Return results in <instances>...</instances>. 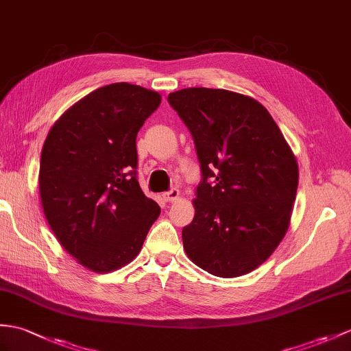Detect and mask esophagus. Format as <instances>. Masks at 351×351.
<instances>
[{"label":"esophagus","mask_w":351,"mask_h":351,"mask_svg":"<svg viewBox=\"0 0 351 351\" xmlns=\"http://www.w3.org/2000/svg\"><path fill=\"white\" fill-rule=\"evenodd\" d=\"M178 197H179V191L176 189H172L170 191L162 194V199H165V202H175Z\"/></svg>","instance_id":"1"}]
</instances>
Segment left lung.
<instances>
[{
	"label": "left lung",
	"instance_id": "obj_1",
	"mask_svg": "<svg viewBox=\"0 0 351 351\" xmlns=\"http://www.w3.org/2000/svg\"><path fill=\"white\" fill-rule=\"evenodd\" d=\"M200 161L186 256L203 271L234 278L254 271L286 234L299 169L280 127L252 97L185 88L169 94Z\"/></svg>",
	"mask_w": 351,
	"mask_h": 351
}]
</instances>
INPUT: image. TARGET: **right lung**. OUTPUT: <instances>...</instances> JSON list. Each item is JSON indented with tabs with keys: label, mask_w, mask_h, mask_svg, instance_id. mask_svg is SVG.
I'll list each match as a JSON object with an SVG mask.
<instances>
[{
	"label": "right lung",
	"mask_w": 351,
	"mask_h": 351,
	"mask_svg": "<svg viewBox=\"0 0 351 351\" xmlns=\"http://www.w3.org/2000/svg\"><path fill=\"white\" fill-rule=\"evenodd\" d=\"M161 95L127 82L101 86L65 110L49 132L38 190L56 239L97 274L141 252L160 206L136 178V137Z\"/></svg>",
	"instance_id": "add662e5"
}]
</instances>
